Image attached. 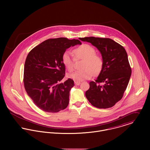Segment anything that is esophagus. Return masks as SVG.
Instances as JSON below:
<instances>
[{
    "label": "esophagus",
    "instance_id": "1",
    "mask_svg": "<svg viewBox=\"0 0 150 150\" xmlns=\"http://www.w3.org/2000/svg\"><path fill=\"white\" fill-rule=\"evenodd\" d=\"M74 84L76 86H79L81 84V82L80 81H74Z\"/></svg>",
    "mask_w": 150,
    "mask_h": 150
}]
</instances>
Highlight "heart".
<instances>
[{
  "label": "heart",
  "mask_w": 150,
  "mask_h": 150,
  "mask_svg": "<svg viewBox=\"0 0 150 150\" xmlns=\"http://www.w3.org/2000/svg\"><path fill=\"white\" fill-rule=\"evenodd\" d=\"M76 60H83L80 70L69 75V77L76 81L89 79L94 74H99L103 66V59L96 53L93 47L88 44H83L73 51ZM62 61L65 67L71 72L74 67L75 59L69 52H64L62 56Z\"/></svg>",
  "instance_id": "heart-1"
}]
</instances>
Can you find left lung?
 <instances>
[{
    "instance_id": "8db88e82",
    "label": "left lung",
    "mask_w": 150,
    "mask_h": 150,
    "mask_svg": "<svg viewBox=\"0 0 150 150\" xmlns=\"http://www.w3.org/2000/svg\"><path fill=\"white\" fill-rule=\"evenodd\" d=\"M79 39L96 47L104 62L97 79L89 83L86 98L97 108L114 106L122 98L131 76L132 70L125 48L109 38L86 37Z\"/></svg>"
}]
</instances>
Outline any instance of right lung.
I'll return each instance as SVG.
<instances>
[{
	"mask_svg": "<svg viewBox=\"0 0 150 150\" xmlns=\"http://www.w3.org/2000/svg\"><path fill=\"white\" fill-rule=\"evenodd\" d=\"M80 40L65 38L47 39L28 54L24 66L23 84L28 96L44 111L57 112L67 107L69 92L74 86L68 79L59 83L65 75L62 56L66 49Z\"/></svg>",
	"mask_w": 150,
	"mask_h": 150,
	"instance_id": "obj_1",
	"label": "right lung"
}]
</instances>
